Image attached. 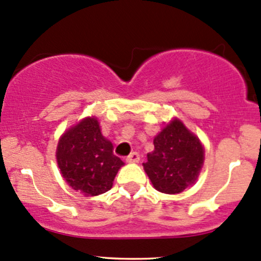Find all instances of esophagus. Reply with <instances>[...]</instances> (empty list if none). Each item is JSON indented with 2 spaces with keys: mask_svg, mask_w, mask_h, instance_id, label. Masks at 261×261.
<instances>
[{
  "mask_svg": "<svg viewBox=\"0 0 261 261\" xmlns=\"http://www.w3.org/2000/svg\"><path fill=\"white\" fill-rule=\"evenodd\" d=\"M139 161H140V155L137 152L130 153V154L126 156V162L128 163H139Z\"/></svg>",
  "mask_w": 261,
  "mask_h": 261,
  "instance_id": "esophagus-1",
  "label": "esophagus"
}]
</instances>
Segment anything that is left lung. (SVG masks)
Masks as SVG:
<instances>
[{"label": "left lung", "instance_id": "obj_1", "mask_svg": "<svg viewBox=\"0 0 261 261\" xmlns=\"http://www.w3.org/2000/svg\"><path fill=\"white\" fill-rule=\"evenodd\" d=\"M154 150L143 163L155 190L163 193H180L194 184L204 161L199 140L175 119L155 136Z\"/></svg>", "mask_w": 261, "mask_h": 261}]
</instances>
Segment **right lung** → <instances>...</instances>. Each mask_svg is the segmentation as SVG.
Returning <instances> with one entry per match:
<instances>
[{"mask_svg":"<svg viewBox=\"0 0 261 261\" xmlns=\"http://www.w3.org/2000/svg\"><path fill=\"white\" fill-rule=\"evenodd\" d=\"M57 163L69 186L85 196H98L112 188L124 163L113 153V144L100 134L95 118H86L59 140Z\"/></svg>","mask_w":261,"mask_h":261,"instance_id":"obj_1","label":"right lung"}]
</instances>
